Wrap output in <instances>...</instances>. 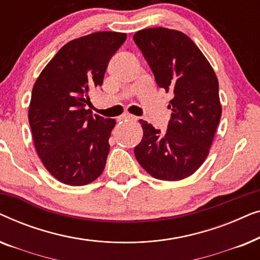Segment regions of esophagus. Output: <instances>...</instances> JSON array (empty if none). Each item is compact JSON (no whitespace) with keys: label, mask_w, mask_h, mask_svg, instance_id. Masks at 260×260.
<instances>
[{"label":"esophagus","mask_w":260,"mask_h":260,"mask_svg":"<svg viewBox=\"0 0 260 260\" xmlns=\"http://www.w3.org/2000/svg\"><path fill=\"white\" fill-rule=\"evenodd\" d=\"M119 119L122 120H137V117L134 116V115H130V113H124L119 117Z\"/></svg>","instance_id":"esophagus-1"}]
</instances>
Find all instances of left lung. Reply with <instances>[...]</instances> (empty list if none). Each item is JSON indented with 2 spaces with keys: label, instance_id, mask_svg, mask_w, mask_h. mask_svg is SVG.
Wrapping results in <instances>:
<instances>
[{
  "label": "left lung",
  "instance_id": "8db88e82",
  "mask_svg": "<svg viewBox=\"0 0 260 260\" xmlns=\"http://www.w3.org/2000/svg\"><path fill=\"white\" fill-rule=\"evenodd\" d=\"M134 41L158 86L174 93L165 134L140 119L143 138L135 147V156L155 179H186L205 162L219 125L218 78L193 40L179 30L148 28L137 31Z\"/></svg>",
  "mask_w": 260,
  "mask_h": 260
}]
</instances>
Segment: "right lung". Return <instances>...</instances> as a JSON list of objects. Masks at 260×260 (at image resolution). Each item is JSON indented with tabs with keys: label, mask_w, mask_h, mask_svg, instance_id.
<instances>
[{
	"label": "right lung",
	"mask_w": 260,
	"mask_h": 260,
	"mask_svg": "<svg viewBox=\"0 0 260 260\" xmlns=\"http://www.w3.org/2000/svg\"><path fill=\"white\" fill-rule=\"evenodd\" d=\"M126 34L98 31L70 41L35 81L28 119L39 157L60 182L84 186L105 168L112 118L92 116L90 93L102 86Z\"/></svg>",
	"instance_id": "right-lung-1"
}]
</instances>
